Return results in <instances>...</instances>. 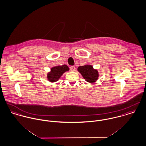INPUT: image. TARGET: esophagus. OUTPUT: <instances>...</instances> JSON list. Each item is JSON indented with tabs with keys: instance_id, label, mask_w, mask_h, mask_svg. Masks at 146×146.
<instances>
[{
	"instance_id": "esophagus-1",
	"label": "esophagus",
	"mask_w": 146,
	"mask_h": 146,
	"mask_svg": "<svg viewBox=\"0 0 146 146\" xmlns=\"http://www.w3.org/2000/svg\"><path fill=\"white\" fill-rule=\"evenodd\" d=\"M70 70H71V71H75V67L74 66H70Z\"/></svg>"
}]
</instances>
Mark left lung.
<instances>
[{"label": "left lung", "instance_id": "obj_1", "mask_svg": "<svg viewBox=\"0 0 146 146\" xmlns=\"http://www.w3.org/2000/svg\"><path fill=\"white\" fill-rule=\"evenodd\" d=\"M78 70L85 80L90 83L95 82L98 78L99 75L98 71L94 70L92 65H86L79 66L78 68Z\"/></svg>", "mask_w": 146, "mask_h": 146}]
</instances>
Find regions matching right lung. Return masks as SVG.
I'll use <instances>...</instances> for the list:
<instances>
[{
  "label": "right lung",
  "instance_id": "add662e5",
  "mask_svg": "<svg viewBox=\"0 0 146 146\" xmlns=\"http://www.w3.org/2000/svg\"><path fill=\"white\" fill-rule=\"evenodd\" d=\"M68 70L69 68L66 65L54 67L51 69V72L47 75V78L51 82L57 81L65 72Z\"/></svg>",
  "mask_w": 146,
  "mask_h": 146
}]
</instances>
